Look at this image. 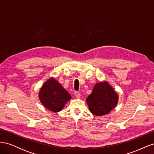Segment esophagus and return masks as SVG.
Wrapping results in <instances>:
<instances>
[{
    "mask_svg": "<svg viewBox=\"0 0 154 154\" xmlns=\"http://www.w3.org/2000/svg\"><path fill=\"white\" fill-rule=\"evenodd\" d=\"M74 96H75L77 98H79V97H80V93L78 92V91H75L74 92Z\"/></svg>",
    "mask_w": 154,
    "mask_h": 154,
    "instance_id": "34e87169",
    "label": "esophagus"
}]
</instances>
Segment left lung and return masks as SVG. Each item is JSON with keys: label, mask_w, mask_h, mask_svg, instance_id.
<instances>
[{"label": "left lung", "mask_w": 154, "mask_h": 154, "mask_svg": "<svg viewBox=\"0 0 154 154\" xmlns=\"http://www.w3.org/2000/svg\"><path fill=\"white\" fill-rule=\"evenodd\" d=\"M118 96L106 82L96 83L87 98L89 110L96 116L109 113L118 103Z\"/></svg>", "instance_id": "obj_1"}]
</instances>
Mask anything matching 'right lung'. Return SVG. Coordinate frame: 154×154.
<instances>
[{"label":"right lung","mask_w":154,"mask_h":154,"mask_svg":"<svg viewBox=\"0 0 154 154\" xmlns=\"http://www.w3.org/2000/svg\"><path fill=\"white\" fill-rule=\"evenodd\" d=\"M40 100L46 108L54 112L62 110L65 104L71 100L69 93L54 78L46 82L39 92Z\"/></svg>","instance_id":"add662e5"}]
</instances>
